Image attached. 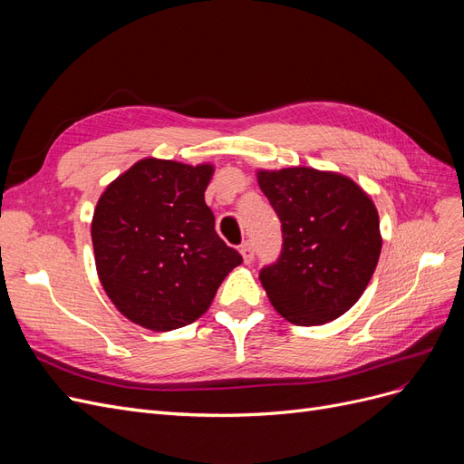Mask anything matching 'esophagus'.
Masks as SVG:
<instances>
[{
    "mask_svg": "<svg viewBox=\"0 0 464 464\" xmlns=\"http://www.w3.org/2000/svg\"><path fill=\"white\" fill-rule=\"evenodd\" d=\"M240 254H242V257H244V263H251L254 261V244L251 242H244L242 246H240Z\"/></svg>",
    "mask_w": 464,
    "mask_h": 464,
    "instance_id": "1",
    "label": "esophagus"
}]
</instances>
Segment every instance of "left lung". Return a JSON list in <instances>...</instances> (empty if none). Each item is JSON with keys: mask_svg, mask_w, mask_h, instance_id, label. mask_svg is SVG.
Here are the masks:
<instances>
[{"mask_svg": "<svg viewBox=\"0 0 464 464\" xmlns=\"http://www.w3.org/2000/svg\"><path fill=\"white\" fill-rule=\"evenodd\" d=\"M283 224V251L259 273L275 310L294 325H323L366 290L382 254L379 215L354 179L310 166L257 170Z\"/></svg>", "mask_w": 464, "mask_h": 464, "instance_id": "obj_1", "label": "left lung"}]
</instances>
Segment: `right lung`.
Listing matches in <instances>:
<instances>
[{
  "instance_id": "obj_1",
  "label": "right lung",
  "mask_w": 464,
  "mask_h": 464,
  "mask_svg": "<svg viewBox=\"0 0 464 464\" xmlns=\"http://www.w3.org/2000/svg\"><path fill=\"white\" fill-rule=\"evenodd\" d=\"M213 164L143 159L96 203L91 236L96 273L121 315L150 331L199 319L242 256L215 232L205 203Z\"/></svg>"
}]
</instances>
